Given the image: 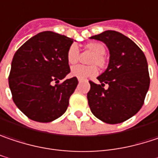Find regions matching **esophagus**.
Returning a JSON list of instances; mask_svg holds the SVG:
<instances>
[{
	"instance_id": "obj_1",
	"label": "esophagus",
	"mask_w": 158,
	"mask_h": 158,
	"mask_svg": "<svg viewBox=\"0 0 158 158\" xmlns=\"http://www.w3.org/2000/svg\"><path fill=\"white\" fill-rule=\"evenodd\" d=\"M82 81H83V80H82V79H79V83H81V82H82Z\"/></svg>"
}]
</instances>
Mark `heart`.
<instances>
[{"label":"heart","mask_w":158,"mask_h":158,"mask_svg":"<svg viewBox=\"0 0 158 158\" xmlns=\"http://www.w3.org/2000/svg\"><path fill=\"white\" fill-rule=\"evenodd\" d=\"M87 47L91 52L95 53V56L92 60V63L97 64L99 67H105L106 64V60L105 57L106 47L100 43H89L87 44ZM79 48L76 44H71L67 51V60L70 64H74L79 60ZM98 70L95 65L85 66V65H75L71 67L70 74L73 77H76L79 79H86L98 75Z\"/></svg>","instance_id":"heart-1"}]
</instances>
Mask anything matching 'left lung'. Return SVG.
I'll use <instances>...</instances> for the list:
<instances>
[{
  "instance_id": "obj_1",
  "label": "left lung",
  "mask_w": 158,
  "mask_h": 158,
  "mask_svg": "<svg viewBox=\"0 0 158 158\" xmlns=\"http://www.w3.org/2000/svg\"><path fill=\"white\" fill-rule=\"evenodd\" d=\"M90 38L106 44L110 60L106 70L98 77L101 84L89 81L88 106L104 123H123L140 110L149 88L146 56L132 40L116 31L107 30ZM106 84L108 89L103 88Z\"/></svg>"
}]
</instances>
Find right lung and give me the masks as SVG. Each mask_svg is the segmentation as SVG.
<instances>
[{
    "instance_id": "right-lung-1",
    "label": "right lung",
    "mask_w": 158,
    "mask_h": 158,
    "mask_svg": "<svg viewBox=\"0 0 158 158\" xmlns=\"http://www.w3.org/2000/svg\"><path fill=\"white\" fill-rule=\"evenodd\" d=\"M73 39L44 31L31 37L15 52L9 86L18 108L29 119L49 123L69 106L78 79H64L70 72L67 51Z\"/></svg>"
}]
</instances>
